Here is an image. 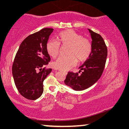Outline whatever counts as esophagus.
<instances>
[{"mask_svg":"<svg viewBox=\"0 0 129 129\" xmlns=\"http://www.w3.org/2000/svg\"><path fill=\"white\" fill-rule=\"evenodd\" d=\"M61 72H62L63 73H64L65 74V75H67V74L68 73L67 72H64V71H60Z\"/></svg>","mask_w":129,"mask_h":129,"instance_id":"1","label":"esophagus"}]
</instances>
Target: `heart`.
Listing matches in <instances>:
<instances>
[{
  "label": "heart",
  "instance_id": "obj_1",
  "mask_svg": "<svg viewBox=\"0 0 129 129\" xmlns=\"http://www.w3.org/2000/svg\"><path fill=\"white\" fill-rule=\"evenodd\" d=\"M60 45L68 47L67 50L68 55L60 57L53 63V66L62 71H69L73 68L77 64V59L79 61L88 59L92 50L90 40L73 30L61 32L56 40L48 41L46 49L49 55L53 58H56L59 54Z\"/></svg>",
  "mask_w": 129,
  "mask_h": 129
}]
</instances>
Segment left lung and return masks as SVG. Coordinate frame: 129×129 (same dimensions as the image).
<instances>
[{
  "label": "left lung",
  "instance_id": "1",
  "mask_svg": "<svg viewBox=\"0 0 129 129\" xmlns=\"http://www.w3.org/2000/svg\"><path fill=\"white\" fill-rule=\"evenodd\" d=\"M88 30L92 39L90 55L79 67V72H69L64 80L65 84L75 90H85L94 84L101 77L106 64L108 49L103 38L100 34ZM82 70V73L78 75Z\"/></svg>",
  "mask_w": 129,
  "mask_h": 129
}]
</instances>
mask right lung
<instances>
[{
	"instance_id": "right-lung-1",
	"label": "right lung",
	"mask_w": 129,
	"mask_h": 129,
	"mask_svg": "<svg viewBox=\"0 0 129 129\" xmlns=\"http://www.w3.org/2000/svg\"><path fill=\"white\" fill-rule=\"evenodd\" d=\"M53 28H45L27 37L15 56L12 71L15 85L20 94L35 100L43 93V81L52 69L44 66L51 61L46 45Z\"/></svg>"
}]
</instances>
